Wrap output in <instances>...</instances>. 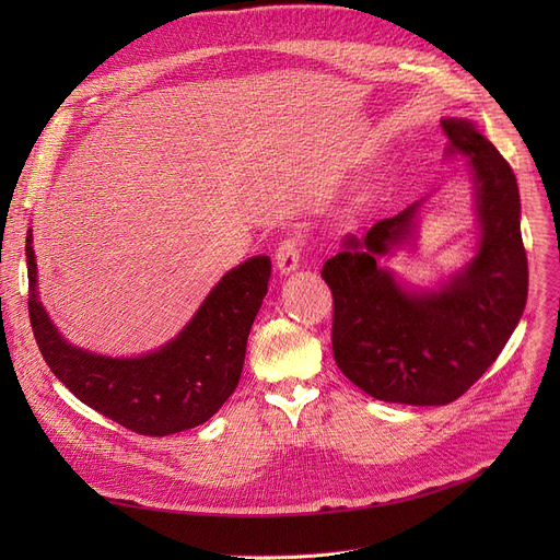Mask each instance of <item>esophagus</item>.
Wrapping results in <instances>:
<instances>
[{"label": "esophagus", "instance_id": "esophagus-1", "mask_svg": "<svg viewBox=\"0 0 560 560\" xmlns=\"http://www.w3.org/2000/svg\"><path fill=\"white\" fill-rule=\"evenodd\" d=\"M300 256H302V247H300V243L295 241V238H288V241H283L281 245H279V249H277V270L281 272V275H292L295 272L298 268H300Z\"/></svg>", "mask_w": 560, "mask_h": 560}]
</instances>
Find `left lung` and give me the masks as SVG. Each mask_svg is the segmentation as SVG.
Here are the masks:
<instances>
[{
    "label": "left lung",
    "mask_w": 560,
    "mask_h": 560,
    "mask_svg": "<svg viewBox=\"0 0 560 560\" xmlns=\"http://www.w3.org/2000/svg\"><path fill=\"white\" fill-rule=\"evenodd\" d=\"M445 159L463 156L472 182L475 254L447 279L410 283L384 260L420 238L427 199L347 233L322 279L334 292V359L381 401L443 406L460 397L502 354L526 306L528 268L515 174L467 117H443Z\"/></svg>",
    "instance_id": "obj_1"
}]
</instances>
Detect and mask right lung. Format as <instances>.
Instances as JSON below:
<instances>
[{
	"mask_svg": "<svg viewBox=\"0 0 560 560\" xmlns=\"http://www.w3.org/2000/svg\"><path fill=\"white\" fill-rule=\"evenodd\" d=\"M28 319L56 378L85 406L142 435H172L211 420L233 395L249 329L268 295L270 256L235 265L203 298L186 327L138 357H106L63 338L38 292L34 233L26 231Z\"/></svg>",
	"mask_w": 560,
	"mask_h": 560,
	"instance_id": "1",
	"label": "right lung"
}]
</instances>
